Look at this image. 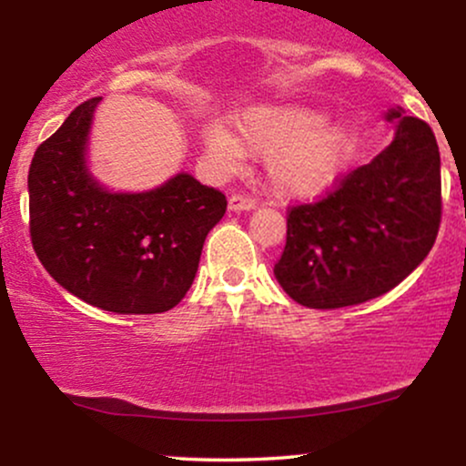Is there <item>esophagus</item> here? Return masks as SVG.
Returning a JSON list of instances; mask_svg holds the SVG:
<instances>
[{"label": "esophagus", "mask_w": 466, "mask_h": 466, "mask_svg": "<svg viewBox=\"0 0 466 466\" xmlns=\"http://www.w3.org/2000/svg\"><path fill=\"white\" fill-rule=\"evenodd\" d=\"M256 206V201L251 199V197H248V195H232L229 197V210H234V212H240V210H251V208Z\"/></svg>", "instance_id": "1"}]
</instances>
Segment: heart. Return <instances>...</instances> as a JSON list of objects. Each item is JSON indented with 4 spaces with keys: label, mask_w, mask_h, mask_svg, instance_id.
<instances>
[{
    "label": "heart",
    "mask_w": 466,
    "mask_h": 466,
    "mask_svg": "<svg viewBox=\"0 0 466 466\" xmlns=\"http://www.w3.org/2000/svg\"><path fill=\"white\" fill-rule=\"evenodd\" d=\"M355 142L350 127L329 125L322 111L296 105L248 111L237 122V140L221 127L206 137L210 157L226 170L243 164V150L267 157V181L282 199L319 195L349 162Z\"/></svg>",
    "instance_id": "b5f03b06"
}]
</instances>
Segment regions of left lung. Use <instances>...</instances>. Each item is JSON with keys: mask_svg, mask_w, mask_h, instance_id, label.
Masks as SVG:
<instances>
[{"mask_svg": "<svg viewBox=\"0 0 466 466\" xmlns=\"http://www.w3.org/2000/svg\"><path fill=\"white\" fill-rule=\"evenodd\" d=\"M397 136L370 164L337 177L313 203L289 206L280 287L309 309L383 296L434 248L442 218L441 153L427 122L400 116Z\"/></svg>", "mask_w": 466, "mask_h": 466, "instance_id": "1", "label": "left lung"}]
</instances>
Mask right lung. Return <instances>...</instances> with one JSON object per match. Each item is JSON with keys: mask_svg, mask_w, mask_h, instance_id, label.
<instances>
[{"mask_svg": "<svg viewBox=\"0 0 466 466\" xmlns=\"http://www.w3.org/2000/svg\"><path fill=\"white\" fill-rule=\"evenodd\" d=\"M100 98L78 105L39 144L28 173L30 240L63 289L111 313H164L181 302L226 195L181 173L151 192L100 188L85 144Z\"/></svg>", "mask_w": 466, "mask_h": 466, "instance_id": "right-lung-1", "label": "right lung"}]
</instances>
